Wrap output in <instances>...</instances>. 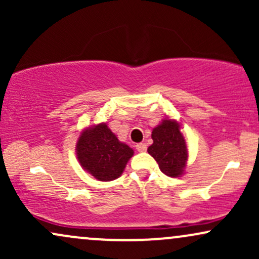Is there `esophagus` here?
Instances as JSON below:
<instances>
[{"instance_id": "esophagus-1", "label": "esophagus", "mask_w": 259, "mask_h": 259, "mask_svg": "<svg viewBox=\"0 0 259 259\" xmlns=\"http://www.w3.org/2000/svg\"><path fill=\"white\" fill-rule=\"evenodd\" d=\"M136 150H138L139 152H146L147 145L144 144V142H140V144L136 145Z\"/></svg>"}]
</instances>
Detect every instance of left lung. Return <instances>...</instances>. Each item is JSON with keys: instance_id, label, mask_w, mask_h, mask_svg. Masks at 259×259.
<instances>
[{"instance_id": "1", "label": "left lung", "mask_w": 259, "mask_h": 259, "mask_svg": "<svg viewBox=\"0 0 259 259\" xmlns=\"http://www.w3.org/2000/svg\"><path fill=\"white\" fill-rule=\"evenodd\" d=\"M153 144L147 152L158 163L162 173L177 178L184 173L187 160L186 142L180 132L179 123L164 119L152 132Z\"/></svg>"}]
</instances>
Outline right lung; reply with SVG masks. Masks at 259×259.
<instances>
[{
    "mask_svg": "<svg viewBox=\"0 0 259 259\" xmlns=\"http://www.w3.org/2000/svg\"><path fill=\"white\" fill-rule=\"evenodd\" d=\"M81 167L97 180L111 181L119 178L134 151L120 142L106 124L84 130L76 144Z\"/></svg>",
    "mask_w": 259,
    "mask_h": 259,
    "instance_id": "right-lung-1",
    "label": "right lung"
}]
</instances>
